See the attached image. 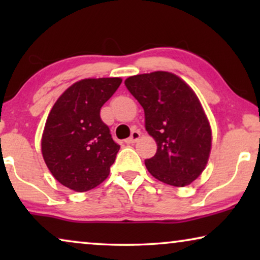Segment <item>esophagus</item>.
Wrapping results in <instances>:
<instances>
[{"instance_id":"esophagus-1","label":"esophagus","mask_w":260,"mask_h":260,"mask_svg":"<svg viewBox=\"0 0 260 260\" xmlns=\"http://www.w3.org/2000/svg\"><path fill=\"white\" fill-rule=\"evenodd\" d=\"M140 137H141V131L140 130H133V133H131V136L125 140V143L133 144V143H135V142H137L138 140H140Z\"/></svg>"}]
</instances>
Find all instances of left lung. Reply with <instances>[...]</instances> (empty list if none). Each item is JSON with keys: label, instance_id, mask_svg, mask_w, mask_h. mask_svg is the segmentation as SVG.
I'll use <instances>...</instances> for the list:
<instances>
[{"label": "left lung", "instance_id": "8db88e82", "mask_svg": "<svg viewBox=\"0 0 260 260\" xmlns=\"http://www.w3.org/2000/svg\"><path fill=\"white\" fill-rule=\"evenodd\" d=\"M125 86L144 109L145 129L157 143L154 157L145 159L149 173L175 187L190 184L204 172L212 147V133L194 91L175 74H137Z\"/></svg>", "mask_w": 260, "mask_h": 260}]
</instances>
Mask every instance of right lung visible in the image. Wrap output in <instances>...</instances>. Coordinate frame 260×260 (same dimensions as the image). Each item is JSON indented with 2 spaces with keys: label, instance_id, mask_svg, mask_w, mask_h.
I'll use <instances>...</instances> for the list:
<instances>
[{
  "label": "right lung",
  "instance_id": "obj_1",
  "mask_svg": "<svg viewBox=\"0 0 260 260\" xmlns=\"http://www.w3.org/2000/svg\"><path fill=\"white\" fill-rule=\"evenodd\" d=\"M120 78L77 81L60 95L42 134V156L62 186L86 191L110 174L119 145L101 118L102 106L119 87Z\"/></svg>",
  "mask_w": 260,
  "mask_h": 260
}]
</instances>
